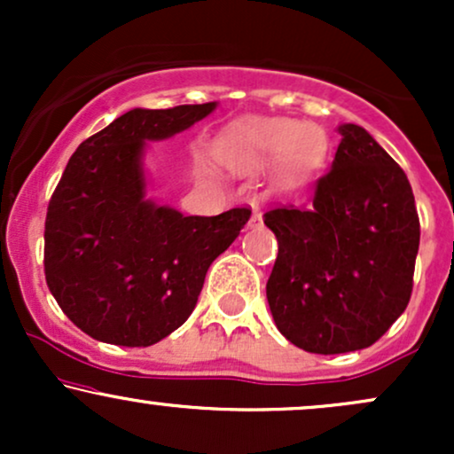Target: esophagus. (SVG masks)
<instances>
[{
    "label": "esophagus",
    "mask_w": 454,
    "mask_h": 454,
    "mask_svg": "<svg viewBox=\"0 0 454 454\" xmlns=\"http://www.w3.org/2000/svg\"><path fill=\"white\" fill-rule=\"evenodd\" d=\"M260 223H262V215H260L258 207H254V215H252V220H249V226L256 228V226H260Z\"/></svg>",
    "instance_id": "1"
}]
</instances>
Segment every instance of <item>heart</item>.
<instances>
[{
  "label": "heart",
  "instance_id": "heart-1",
  "mask_svg": "<svg viewBox=\"0 0 454 454\" xmlns=\"http://www.w3.org/2000/svg\"><path fill=\"white\" fill-rule=\"evenodd\" d=\"M223 151L232 161L249 168L273 164L288 158V166L294 173L314 168L325 153V140L316 129L303 123L267 119L249 121L234 128L228 134Z\"/></svg>",
  "mask_w": 454,
  "mask_h": 454
}]
</instances>
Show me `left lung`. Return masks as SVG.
<instances>
[{"label":"left lung","mask_w":454,"mask_h":454,"mask_svg":"<svg viewBox=\"0 0 454 454\" xmlns=\"http://www.w3.org/2000/svg\"><path fill=\"white\" fill-rule=\"evenodd\" d=\"M331 170L307 207H275L267 281L279 333L314 354L363 350L410 303L420 222L403 168L361 126L340 128Z\"/></svg>","instance_id":"left-lung-1"}]
</instances>
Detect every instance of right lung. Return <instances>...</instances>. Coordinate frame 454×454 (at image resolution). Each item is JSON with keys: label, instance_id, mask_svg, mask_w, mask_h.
<instances>
[{"label": "right lung", "instance_id": "1", "mask_svg": "<svg viewBox=\"0 0 454 454\" xmlns=\"http://www.w3.org/2000/svg\"><path fill=\"white\" fill-rule=\"evenodd\" d=\"M215 102L134 108L78 145L51 196L44 275L57 305L82 333L147 348L194 311L211 262L231 247L252 209L181 215L145 198V140L168 138Z\"/></svg>", "mask_w": 454, "mask_h": 454}]
</instances>
